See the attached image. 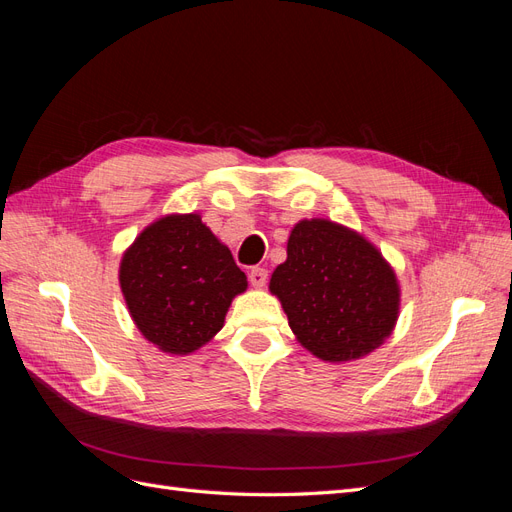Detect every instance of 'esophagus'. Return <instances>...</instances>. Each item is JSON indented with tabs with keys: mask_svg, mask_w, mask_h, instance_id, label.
Wrapping results in <instances>:
<instances>
[{
	"mask_svg": "<svg viewBox=\"0 0 512 512\" xmlns=\"http://www.w3.org/2000/svg\"><path fill=\"white\" fill-rule=\"evenodd\" d=\"M267 277H269V273H267L265 269L254 267V269L250 271V284H252L254 288H265Z\"/></svg>",
	"mask_w": 512,
	"mask_h": 512,
	"instance_id": "1",
	"label": "esophagus"
}]
</instances>
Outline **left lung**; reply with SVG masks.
<instances>
[{"label": "left lung", "mask_w": 512, "mask_h": 512, "mask_svg": "<svg viewBox=\"0 0 512 512\" xmlns=\"http://www.w3.org/2000/svg\"><path fill=\"white\" fill-rule=\"evenodd\" d=\"M271 294L297 342L316 359L348 363L380 348L395 331L401 286L391 262L359 230L327 218L292 226Z\"/></svg>", "instance_id": "left-lung-1"}]
</instances>
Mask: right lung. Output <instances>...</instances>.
I'll use <instances>...</instances> for the list:
<instances>
[{"mask_svg":"<svg viewBox=\"0 0 512 512\" xmlns=\"http://www.w3.org/2000/svg\"><path fill=\"white\" fill-rule=\"evenodd\" d=\"M119 288L147 342L185 356L220 333L247 277L200 213H166L126 247Z\"/></svg>","mask_w":512,"mask_h":512,"instance_id":"obj_1","label":"right lung"}]
</instances>
